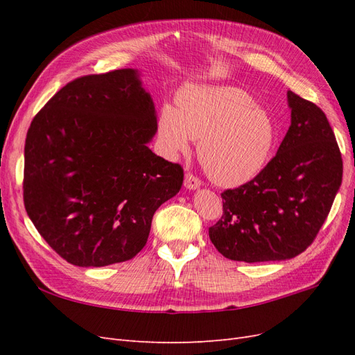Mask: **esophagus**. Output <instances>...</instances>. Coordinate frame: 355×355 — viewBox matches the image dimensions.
<instances>
[{"label": "esophagus", "mask_w": 355, "mask_h": 355, "mask_svg": "<svg viewBox=\"0 0 355 355\" xmlns=\"http://www.w3.org/2000/svg\"><path fill=\"white\" fill-rule=\"evenodd\" d=\"M184 185L188 189H197L201 185V180L198 178H196L192 173H187L185 175V180H184Z\"/></svg>", "instance_id": "34e87169"}]
</instances>
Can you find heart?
Wrapping results in <instances>:
<instances>
[{
    "mask_svg": "<svg viewBox=\"0 0 355 355\" xmlns=\"http://www.w3.org/2000/svg\"><path fill=\"white\" fill-rule=\"evenodd\" d=\"M277 124L252 96L230 85H187L178 108L164 105L158 115V139L167 155L197 154L216 185L234 188L254 179L270 161L277 144Z\"/></svg>",
    "mask_w": 355,
    "mask_h": 355,
    "instance_id": "heart-1",
    "label": "heart"
}]
</instances>
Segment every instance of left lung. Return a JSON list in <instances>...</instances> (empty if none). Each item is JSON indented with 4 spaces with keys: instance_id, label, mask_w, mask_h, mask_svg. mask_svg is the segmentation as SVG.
Segmentation results:
<instances>
[{
    "instance_id": "8db88e82",
    "label": "left lung",
    "mask_w": 355,
    "mask_h": 355,
    "mask_svg": "<svg viewBox=\"0 0 355 355\" xmlns=\"http://www.w3.org/2000/svg\"><path fill=\"white\" fill-rule=\"evenodd\" d=\"M292 124L275 157L247 184L222 192L209 228L218 252L247 263L286 261L306 250L342 184V157L326 114L287 92Z\"/></svg>"
}]
</instances>
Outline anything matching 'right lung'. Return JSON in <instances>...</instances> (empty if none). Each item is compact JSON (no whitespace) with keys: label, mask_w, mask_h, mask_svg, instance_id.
Instances as JSON below:
<instances>
[{"label":"right lung","mask_w":355,"mask_h":355,"mask_svg":"<svg viewBox=\"0 0 355 355\" xmlns=\"http://www.w3.org/2000/svg\"><path fill=\"white\" fill-rule=\"evenodd\" d=\"M151 94L136 69L85 75L44 105L26 135L24 201L47 244L77 266L132 259L184 168L155 155Z\"/></svg>","instance_id":"right-lung-1"}]
</instances>
